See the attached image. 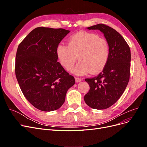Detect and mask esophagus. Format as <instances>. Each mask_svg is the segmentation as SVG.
I'll use <instances>...</instances> for the list:
<instances>
[{"instance_id": "1", "label": "esophagus", "mask_w": 147, "mask_h": 147, "mask_svg": "<svg viewBox=\"0 0 147 147\" xmlns=\"http://www.w3.org/2000/svg\"><path fill=\"white\" fill-rule=\"evenodd\" d=\"M75 82H76L77 83H78V82H81V81L82 80V78H78V77H75Z\"/></svg>"}]
</instances>
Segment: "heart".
Segmentation results:
<instances>
[{"instance_id": "obj_1", "label": "heart", "mask_w": 147, "mask_h": 147, "mask_svg": "<svg viewBox=\"0 0 147 147\" xmlns=\"http://www.w3.org/2000/svg\"><path fill=\"white\" fill-rule=\"evenodd\" d=\"M68 46L57 45L56 53L59 63L69 70L78 59L80 61L71 69L77 75H84L89 72L97 74L103 70L109 57V46L105 39L98 35L88 32H78L67 40Z\"/></svg>"}]
</instances>
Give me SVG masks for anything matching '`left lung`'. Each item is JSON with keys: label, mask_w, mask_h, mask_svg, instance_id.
Here are the masks:
<instances>
[{"label": "left lung", "mask_w": 147, "mask_h": 147, "mask_svg": "<svg viewBox=\"0 0 147 147\" xmlns=\"http://www.w3.org/2000/svg\"><path fill=\"white\" fill-rule=\"evenodd\" d=\"M87 29L99 30L104 34L110 53L102 72L94 78L84 80L90 88L84 100L92 109H105L119 99L127 85L130 76L131 50L121 35L108 26L98 24Z\"/></svg>", "instance_id": "1"}]
</instances>
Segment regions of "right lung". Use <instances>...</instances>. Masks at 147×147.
<instances>
[{
    "label": "right lung",
    "mask_w": 147,
    "mask_h": 147,
    "mask_svg": "<svg viewBox=\"0 0 147 147\" xmlns=\"http://www.w3.org/2000/svg\"><path fill=\"white\" fill-rule=\"evenodd\" d=\"M70 32L64 29H34L18 47L15 74L21 90L36 109L51 112L59 109L75 78L57 62L56 49Z\"/></svg>",
    "instance_id": "add662e5"
}]
</instances>
